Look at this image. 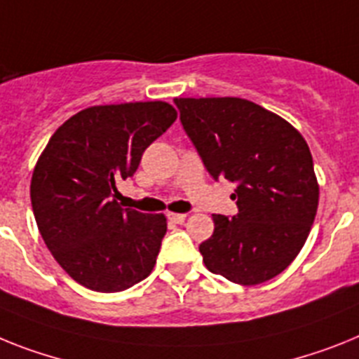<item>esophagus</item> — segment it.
Segmentation results:
<instances>
[{
  "label": "esophagus",
  "instance_id": "34e87169",
  "mask_svg": "<svg viewBox=\"0 0 359 359\" xmlns=\"http://www.w3.org/2000/svg\"><path fill=\"white\" fill-rule=\"evenodd\" d=\"M168 219L175 224H182L186 221V213H168Z\"/></svg>",
  "mask_w": 359,
  "mask_h": 359
}]
</instances>
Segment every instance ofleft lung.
Returning a JSON list of instances; mask_svg holds the SVG:
<instances>
[{
  "mask_svg": "<svg viewBox=\"0 0 359 359\" xmlns=\"http://www.w3.org/2000/svg\"><path fill=\"white\" fill-rule=\"evenodd\" d=\"M186 135L213 179L237 186V215H213L198 246L210 272L259 285L297 257L318 212L309 144L294 126L245 98H175Z\"/></svg>",
  "mask_w": 359,
  "mask_h": 359,
  "instance_id": "8db88e82",
  "label": "left lung"
}]
</instances>
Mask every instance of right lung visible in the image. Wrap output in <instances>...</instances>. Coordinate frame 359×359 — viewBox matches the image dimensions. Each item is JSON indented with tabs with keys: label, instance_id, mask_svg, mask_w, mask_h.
Returning <instances> with one entry per match:
<instances>
[{
	"label": "right lung",
	"instance_id": "right-lung-1",
	"mask_svg": "<svg viewBox=\"0 0 359 359\" xmlns=\"http://www.w3.org/2000/svg\"><path fill=\"white\" fill-rule=\"evenodd\" d=\"M177 120L165 102L95 105L62 123L36 162L31 203L45 245L76 283L122 292L151 273L168 224L122 208L116 184Z\"/></svg>",
	"mask_w": 359,
	"mask_h": 359
}]
</instances>
